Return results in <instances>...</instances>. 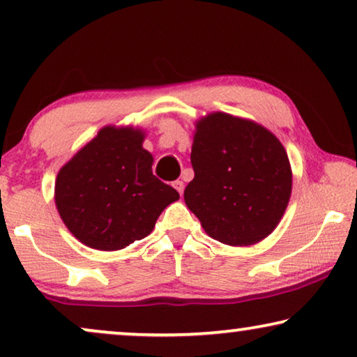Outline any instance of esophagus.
I'll return each mask as SVG.
<instances>
[{
    "instance_id": "obj_1",
    "label": "esophagus",
    "mask_w": 357,
    "mask_h": 357,
    "mask_svg": "<svg viewBox=\"0 0 357 357\" xmlns=\"http://www.w3.org/2000/svg\"><path fill=\"white\" fill-rule=\"evenodd\" d=\"M174 188L177 190V192H178L180 195H182V193H183V188H185V183L182 182V180H175V182H174Z\"/></svg>"
}]
</instances>
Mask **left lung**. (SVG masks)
<instances>
[{
	"instance_id": "8db88e82",
	"label": "left lung",
	"mask_w": 357,
	"mask_h": 357,
	"mask_svg": "<svg viewBox=\"0 0 357 357\" xmlns=\"http://www.w3.org/2000/svg\"><path fill=\"white\" fill-rule=\"evenodd\" d=\"M190 159L195 177L183 198L209 237L247 247L275 231L289 203L292 170L270 130L213 112L195 123Z\"/></svg>"
}]
</instances>
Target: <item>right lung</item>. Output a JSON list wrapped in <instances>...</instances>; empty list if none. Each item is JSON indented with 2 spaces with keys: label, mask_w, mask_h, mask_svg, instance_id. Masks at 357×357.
Segmentation results:
<instances>
[{
  "label": "right lung",
  "mask_w": 357,
  "mask_h": 357,
  "mask_svg": "<svg viewBox=\"0 0 357 357\" xmlns=\"http://www.w3.org/2000/svg\"><path fill=\"white\" fill-rule=\"evenodd\" d=\"M144 138L138 126L107 125L58 172V214L84 245L121 250L149 236L160 213L180 198L153 175Z\"/></svg>",
  "instance_id": "add662e5"
}]
</instances>
